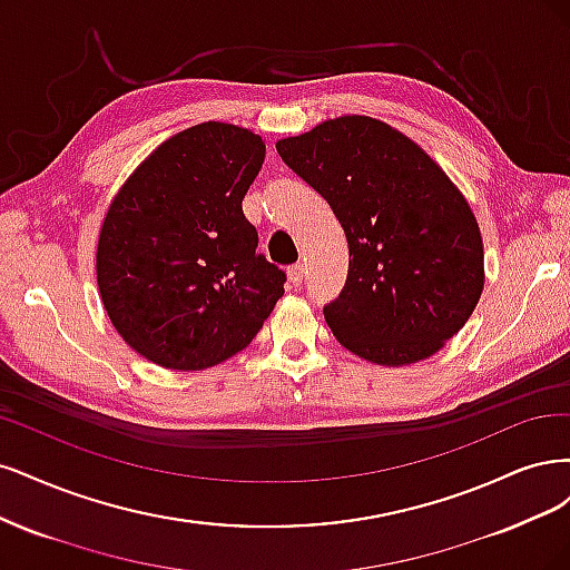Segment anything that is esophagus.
Masks as SVG:
<instances>
[{
    "label": "esophagus",
    "instance_id": "esophagus-1",
    "mask_svg": "<svg viewBox=\"0 0 570 570\" xmlns=\"http://www.w3.org/2000/svg\"><path fill=\"white\" fill-rule=\"evenodd\" d=\"M288 279L293 286H303V279H305V265L303 263H296L288 267Z\"/></svg>",
    "mask_w": 570,
    "mask_h": 570
}]
</instances>
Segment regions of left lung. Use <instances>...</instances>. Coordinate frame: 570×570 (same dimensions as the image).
Segmentation results:
<instances>
[{"label":"left lung","mask_w":570,"mask_h":570,"mask_svg":"<svg viewBox=\"0 0 570 570\" xmlns=\"http://www.w3.org/2000/svg\"><path fill=\"white\" fill-rule=\"evenodd\" d=\"M277 151L328 200L353 255L341 296L324 307L336 341L381 366L435 355L485 284L464 194L416 141L370 116L324 120Z\"/></svg>","instance_id":"1"}]
</instances>
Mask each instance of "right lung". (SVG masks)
<instances>
[{"instance_id": "obj_1", "label": "right lung", "mask_w": 570, "mask_h": 570, "mask_svg": "<svg viewBox=\"0 0 570 570\" xmlns=\"http://www.w3.org/2000/svg\"><path fill=\"white\" fill-rule=\"evenodd\" d=\"M265 160L246 127L200 122L165 139L114 196L97 284L122 341L165 370L229 360L261 332L286 274L265 261L242 200Z\"/></svg>"}]
</instances>
